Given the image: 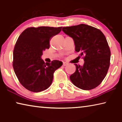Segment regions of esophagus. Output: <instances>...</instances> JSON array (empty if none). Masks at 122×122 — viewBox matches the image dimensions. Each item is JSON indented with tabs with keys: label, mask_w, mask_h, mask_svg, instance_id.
I'll list each match as a JSON object with an SVG mask.
<instances>
[{
	"label": "esophagus",
	"mask_w": 122,
	"mask_h": 122,
	"mask_svg": "<svg viewBox=\"0 0 122 122\" xmlns=\"http://www.w3.org/2000/svg\"><path fill=\"white\" fill-rule=\"evenodd\" d=\"M67 65H68V63L65 62H63V66H66Z\"/></svg>",
	"instance_id": "1"
}]
</instances>
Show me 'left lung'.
<instances>
[{"instance_id":"8db88e82","label":"left lung","mask_w":122,"mask_h":122,"mask_svg":"<svg viewBox=\"0 0 122 122\" xmlns=\"http://www.w3.org/2000/svg\"><path fill=\"white\" fill-rule=\"evenodd\" d=\"M62 30L73 39L76 52L84 56V65L74 64L76 71L70 76L74 86L92 89L104 80L110 66V50L106 36L100 30L86 24L64 27Z\"/></svg>"}]
</instances>
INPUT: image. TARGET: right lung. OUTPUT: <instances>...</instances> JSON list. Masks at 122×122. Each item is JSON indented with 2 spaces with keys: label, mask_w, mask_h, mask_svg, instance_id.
Wrapping results in <instances>:
<instances>
[{
  "label": "right lung",
  "mask_w": 122,
  "mask_h": 122,
  "mask_svg": "<svg viewBox=\"0 0 122 122\" xmlns=\"http://www.w3.org/2000/svg\"><path fill=\"white\" fill-rule=\"evenodd\" d=\"M61 28L44 26L28 28L16 41L13 51L14 71L20 83L30 92H40L49 87L54 73L62 65L59 60L49 63L41 59L43 51L49 48L51 39L59 34Z\"/></svg>",
  "instance_id": "right-lung-1"
}]
</instances>
